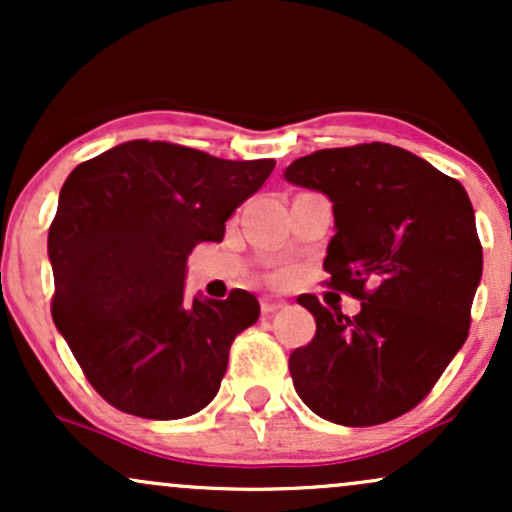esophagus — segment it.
Wrapping results in <instances>:
<instances>
[{"mask_svg": "<svg viewBox=\"0 0 512 512\" xmlns=\"http://www.w3.org/2000/svg\"><path fill=\"white\" fill-rule=\"evenodd\" d=\"M286 305V301H281V298H274V296H264L260 301V308L264 315H272L276 310H281Z\"/></svg>", "mask_w": 512, "mask_h": 512, "instance_id": "obj_1", "label": "esophagus"}]
</instances>
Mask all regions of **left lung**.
I'll use <instances>...</instances> for the list:
<instances>
[{"label":"left lung","instance_id":"left-lung-1","mask_svg":"<svg viewBox=\"0 0 512 512\" xmlns=\"http://www.w3.org/2000/svg\"><path fill=\"white\" fill-rule=\"evenodd\" d=\"M332 202L325 269L361 313L298 303L315 337L289 358L298 397L339 426H375L424 399L462 349L481 281V245L467 192L392 144L322 149L284 170Z\"/></svg>","mask_w":512,"mask_h":512}]
</instances>
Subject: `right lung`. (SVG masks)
<instances>
[{"label":"right lung","instance_id":"add662e5","mask_svg":"<svg viewBox=\"0 0 512 512\" xmlns=\"http://www.w3.org/2000/svg\"><path fill=\"white\" fill-rule=\"evenodd\" d=\"M272 170L274 158L223 161L134 139L64 180L48 233L52 320L113 407L170 421L216 397L228 349L260 303L243 289L187 303V255L221 243L226 221Z\"/></svg>","mask_w":512,"mask_h":512}]
</instances>
